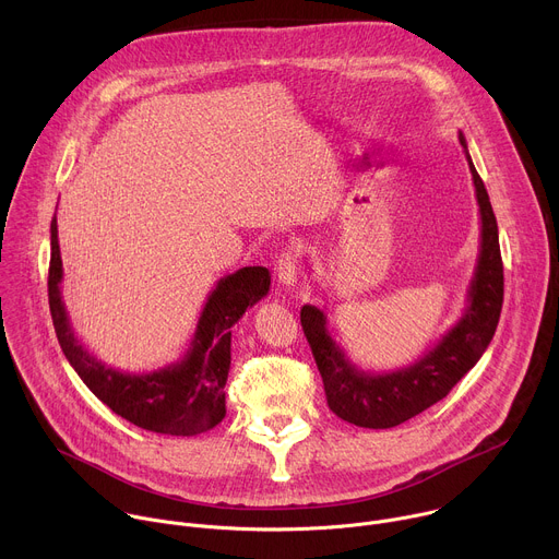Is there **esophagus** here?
<instances>
[{"label": "esophagus", "mask_w": 559, "mask_h": 559, "mask_svg": "<svg viewBox=\"0 0 559 559\" xmlns=\"http://www.w3.org/2000/svg\"><path fill=\"white\" fill-rule=\"evenodd\" d=\"M276 278L285 287H294L298 281V257L294 252H283L274 265Z\"/></svg>", "instance_id": "esophagus-1"}]
</instances>
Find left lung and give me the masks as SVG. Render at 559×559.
Returning <instances> with one entry per match:
<instances>
[{
    "label": "left lung",
    "mask_w": 559,
    "mask_h": 559,
    "mask_svg": "<svg viewBox=\"0 0 559 559\" xmlns=\"http://www.w3.org/2000/svg\"><path fill=\"white\" fill-rule=\"evenodd\" d=\"M471 179L480 207V252L466 289V305L460 321L416 362L395 371L373 373L358 369L328 330V313L316 305H302L300 325L321 371L330 409L365 429H391L423 414L453 389V384L475 367L493 341L502 298L504 270L500 257L498 221L477 175L466 139L460 132Z\"/></svg>",
    "instance_id": "8db88e82"
}]
</instances>
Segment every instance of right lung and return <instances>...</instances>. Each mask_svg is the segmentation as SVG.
<instances>
[{"mask_svg": "<svg viewBox=\"0 0 559 559\" xmlns=\"http://www.w3.org/2000/svg\"><path fill=\"white\" fill-rule=\"evenodd\" d=\"M63 265L57 216L50 223L48 302L63 356L86 386L128 423L166 436H197L225 418V380L231 362V328L270 292L267 267H241L210 292L186 356L162 369L130 373L93 356L70 325L61 298Z\"/></svg>", "mask_w": 559, "mask_h": 559, "instance_id": "add662e5", "label": "right lung"}]
</instances>
